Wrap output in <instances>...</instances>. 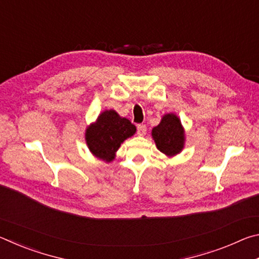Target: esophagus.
<instances>
[{"label":"esophagus","instance_id":"34e87169","mask_svg":"<svg viewBox=\"0 0 259 259\" xmlns=\"http://www.w3.org/2000/svg\"><path fill=\"white\" fill-rule=\"evenodd\" d=\"M146 125L145 124H138L137 125V134L139 136H145L146 135Z\"/></svg>","mask_w":259,"mask_h":259}]
</instances>
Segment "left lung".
Instances as JSON below:
<instances>
[{
    "label": "left lung",
    "instance_id": "8db88e82",
    "mask_svg": "<svg viewBox=\"0 0 259 259\" xmlns=\"http://www.w3.org/2000/svg\"><path fill=\"white\" fill-rule=\"evenodd\" d=\"M156 147L164 154L172 156L184 146V130L181 121L175 114H166L160 124L152 130Z\"/></svg>",
    "mask_w": 259,
    "mask_h": 259
}]
</instances>
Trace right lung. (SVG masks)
Returning a JSON list of instances; mask_svg holds the SVG:
<instances>
[{
  "label": "right lung",
  "instance_id": "obj_1",
  "mask_svg": "<svg viewBox=\"0 0 259 259\" xmlns=\"http://www.w3.org/2000/svg\"><path fill=\"white\" fill-rule=\"evenodd\" d=\"M136 133V126L115 111H105L95 124L87 129L85 139L93 154L105 161H112L124 139Z\"/></svg>",
  "mask_w": 259,
  "mask_h": 259
}]
</instances>
